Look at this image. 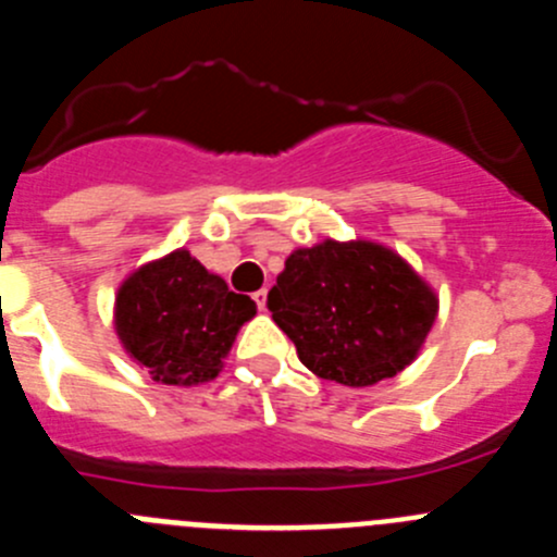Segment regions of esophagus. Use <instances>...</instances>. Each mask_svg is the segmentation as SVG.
Segmentation results:
<instances>
[{"instance_id": "1", "label": "esophagus", "mask_w": 557, "mask_h": 557, "mask_svg": "<svg viewBox=\"0 0 557 557\" xmlns=\"http://www.w3.org/2000/svg\"><path fill=\"white\" fill-rule=\"evenodd\" d=\"M253 301H256V307H259V309H262V312H264V309H268V289H259V293H253Z\"/></svg>"}]
</instances>
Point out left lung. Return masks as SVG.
I'll use <instances>...</instances> for the list:
<instances>
[{
    "label": "left lung",
    "instance_id": "8db88e82",
    "mask_svg": "<svg viewBox=\"0 0 557 557\" xmlns=\"http://www.w3.org/2000/svg\"><path fill=\"white\" fill-rule=\"evenodd\" d=\"M268 309L309 371L368 387L416 359L435 323L437 295L391 248L326 239L289 253Z\"/></svg>",
    "mask_w": 557,
    "mask_h": 557
}]
</instances>
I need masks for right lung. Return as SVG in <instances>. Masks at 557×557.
I'll list each match as a JSON object with an SVG mask.
<instances>
[{"label": "right lung", "instance_id": "obj_1", "mask_svg": "<svg viewBox=\"0 0 557 557\" xmlns=\"http://www.w3.org/2000/svg\"><path fill=\"white\" fill-rule=\"evenodd\" d=\"M256 314L248 295L231 293L189 250H172L122 282L116 334L161 385H203L218 376L236 332Z\"/></svg>", "mask_w": 557, "mask_h": 557}]
</instances>
